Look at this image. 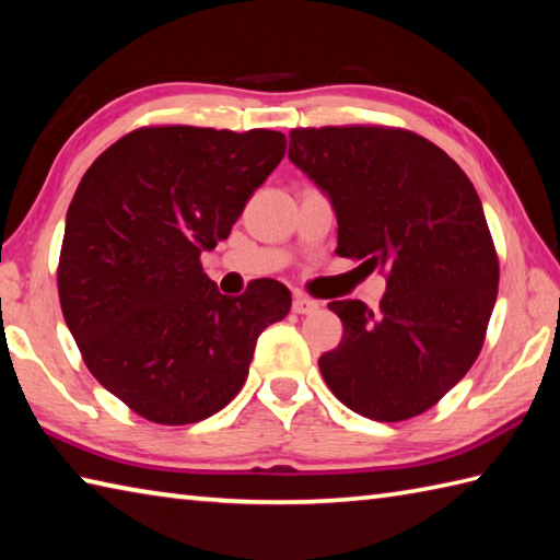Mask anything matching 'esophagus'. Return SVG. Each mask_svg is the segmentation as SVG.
Masks as SVG:
<instances>
[{"mask_svg": "<svg viewBox=\"0 0 560 560\" xmlns=\"http://www.w3.org/2000/svg\"><path fill=\"white\" fill-rule=\"evenodd\" d=\"M315 311H317V301L308 299V295L299 293V295H295V299H293V313L308 315V313H315Z\"/></svg>", "mask_w": 560, "mask_h": 560, "instance_id": "obj_1", "label": "esophagus"}]
</instances>
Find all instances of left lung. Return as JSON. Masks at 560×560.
<instances>
[{
	"label": "left lung",
	"mask_w": 560,
	"mask_h": 560,
	"mask_svg": "<svg viewBox=\"0 0 560 560\" xmlns=\"http://www.w3.org/2000/svg\"><path fill=\"white\" fill-rule=\"evenodd\" d=\"M289 160L327 194L337 255L386 271L381 308L332 301L342 342L317 361L349 410L408 420L452 390L483 347L500 267L474 184L400 128L291 130Z\"/></svg>",
	"instance_id": "left-lung-1"
}]
</instances>
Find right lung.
<instances>
[{
  "label": "right lung",
  "mask_w": 560,
  "mask_h": 560,
  "mask_svg": "<svg viewBox=\"0 0 560 560\" xmlns=\"http://www.w3.org/2000/svg\"><path fill=\"white\" fill-rule=\"evenodd\" d=\"M287 150V136L158 126L116 140L65 218L58 293L102 386L140 418H211L247 378L257 337L291 311L267 279L230 299L201 267Z\"/></svg>",
  "instance_id": "obj_1"
}]
</instances>
